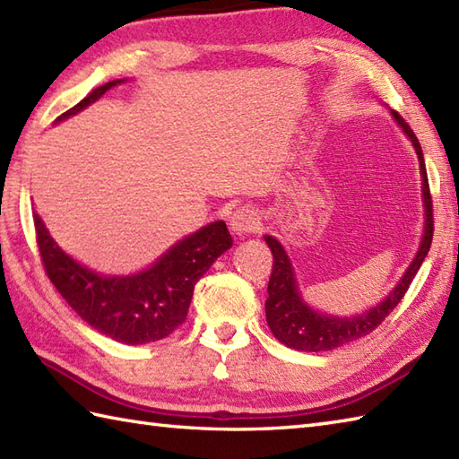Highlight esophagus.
I'll use <instances>...</instances> for the list:
<instances>
[{
	"label": "esophagus",
	"instance_id": "34e87169",
	"mask_svg": "<svg viewBox=\"0 0 459 459\" xmlns=\"http://www.w3.org/2000/svg\"><path fill=\"white\" fill-rule=\"evenodd\" d=\"M260 224L262 222L258 211L250 207H238L237 211H232L229 217V227L237 237H245L250 235V232L260 230Z\"/></svg>",
	"mask_w": 459,
	"mask_h": 459
}]
</instances>
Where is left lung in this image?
I'll return each mask as SVG.
<instances>
[{"label":"left lung","instance_id":"1","mask_svg":"<svg viewBox=\"0 0 459 459\" xmlns=\"http://www.w3.org/2000/svg\"><path fill=\"white\" fill-rule=\"evenodd\" d=\"M393 118L401 126L403 132L411 138L418 163H420L422 173V197H424V235L420 240V248H418L411 266L406 268L404 276L394 286V290L388 294L378 306L365 311V314L355 317H339V316H327L319 314L314 307H309L304 298L299 294L298 281L291 262L286 255L284 247L280 242L266 235L264 240L274 256V266H272V274L268 281V298H266V321L272 333L290 349L307 351V353H317V351H331L341 347L351 341L360 339L368 335L370 331L383 324V319L391 314L406 294L408 286L412 284L416 272L420 270L424 258L428 256V250L432 245L434 237V212H432V197H430V185H428L426 175V163L424 153L420 148V142L411 130V126L404 122V118L398 112H393Z\"/></svg>","mask_w":459,"mask_h":459}]
</instances>
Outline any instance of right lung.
Segmentation results:
<instances>
[{
	"instance_id": "add662e5",
	"label": "right lung",
	"mask_w": 459,
	"mask_h": 459,
	"mask_svg": "<svg viewBox=\"0 0 459 459\" xmlns=\"http://www.w3.org/2000/svg\"><path fill=\"white\" fill-rule=\"evenodd\" d=\"M120 82L124 79L94 89L56 122L79 114ZM33 219L43 266L58 294L91 327L126 345H145L171 335L187 317L195 284L232 247L227 224L214 221L179 240L138 274L102 276L63 252L37 212Z\"/></svg>"
}]
</instances>
